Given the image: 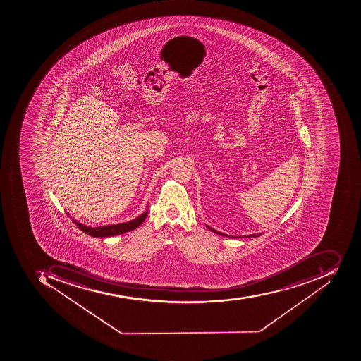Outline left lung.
Masks as SVG:
<instances>
[{
  "label": "left lung",
  "mask_w": 361,
  "mask_h": 361,
  "mask_svg": "<svg viewBox=\"0 0 361 361\" xmlns=\"http://www.w3.org/2000/svg\"><path fill=\"white\" fill-rule=\"evenodd\" d=\"M207 228L209 229V231H213V233H216V234L221 235V236H226V237H231V238H236V236H228V235L223 234V233H221V231H215V229L212 228V227L207 226ZM260 233L259 234H255V235H248V236H244V237H259L260 236Z\"/></svg>",
  "instance_id": "1"
}]
</instances>
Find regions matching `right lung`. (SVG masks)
<instances>
[{"instance_id":"right-lung-1","label":"right lung","mask_w":361,"mask_h":361,"mask_svg":"<svg viewBox=\"0 0 361 361\" xmlns=\"http://www.w3.org/2000/svg\"><path fill=\"white\" fill-rule=\"evenodd\" d=\"M147 213H148V211H145L142 215L136 217V219H132L130 221H125V223H121V224L106 225V226L99 227H91L81 224L79 221L70 216L69 213H67V214L81 231H85V234L92 237H111L125 234V233L134 231L137 227H140V224H142V221L146 219Z\"/></svg>"}]
</instances>
